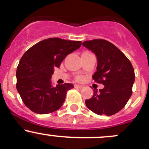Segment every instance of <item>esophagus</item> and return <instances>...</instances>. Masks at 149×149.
<instances>
[{
  "label": "esophagus",
  "mask_w": 149,
  "mask_h": 149,
  "mask_svg": "<svg viewBox=\"0 0 149 149\" xmlns=\"http://www.w3.org/2000/svg\"><path fill=\"white\" fill-rule=\"evenodd\" d=\"M74 87L75 88H79V89H82V85H74Z\"/></svg>",
  "instance_id": "34e87169"
}]
</instances>
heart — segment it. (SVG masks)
<instances>
[{
	"label": "heart",
	"instance_id": "1",
	"mask_svg": "<svg viewBox=\"0 0 149 149\" xmlns=\"http://www.w3.org/2000/svg\"><path fill=\"white\" fill-rule=\"evenodd\" d=\"M81 79L80 77H78V79H79H79Z\"/></svg>",
	"mask_w": 149,
	"mask_h": 149
}]
</instances>
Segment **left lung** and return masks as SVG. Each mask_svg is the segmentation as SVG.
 <instances>
[{"instance_id":"left-lung-1","label":"left lung","mask_w":149,"mask_h":149,"mask_svg":"<svg viewBox=\"0 0 149 149\" xmlns=\"http://www.w3.org/2000/svg\"><path fill=\"white\" fill-rule=\"evenodd\" d=\"M82 45L97 58V71L93 79L104 88L94 90L93 97L85 100L87 107L97 115L110 116L125 107L132 95L135 72L132 64L114 44L105 39L84 41Z\"/></svg>"}]
</instances>
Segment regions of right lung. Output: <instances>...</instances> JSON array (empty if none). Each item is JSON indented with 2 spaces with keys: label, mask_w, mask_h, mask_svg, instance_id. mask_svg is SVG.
<instances>
[{
  "label": "right lung",
  "mask_w": 149,
  "mask_h": 149,
  "mask_svg": "<svg viewBox=\"0 0 149 149\" xmlns=\"http://www.w3.org/2000/svg\"><path fill=\"white\" fill-rule=\"evenodd\" d=\"M79 41L49 38L39 41L24 53L16 70V89L27 108L38 114H47L63 105L70 83L52 86L55 67L69 54L81 47Z\"/></svg>",
  "instance_id": "1"
}]
</instances>
